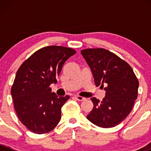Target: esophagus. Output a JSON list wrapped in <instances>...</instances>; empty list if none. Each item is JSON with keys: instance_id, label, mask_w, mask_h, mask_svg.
Instances as JSON below:
<instances>
[{"instance_id": "esophagus-1", "label": "esophagus", "mask_w": 151, "mask_h": 151, "mask_svg": "<svg viewBox=\"0 0 151 151\" xmlns=\"http://www.w3.org/2000/svg\"><path fill=\"white\" fill-rule=\"evenodd\" d=\"M75 99L77 100V101H83L85 99V98H84V97L80 96H78V95L75 96Z\"/></svg>"}]
</instances>
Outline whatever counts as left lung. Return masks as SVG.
<instances>
[{
    "mask_svg": "<svg viewBox=\"0 0 151 151\" xmlns=\"http://www.w3.org/2000/svg\"><path fill=\"white\" fill-rule=\"evenodd\" d=\"M89 65L96 86L106 91L101 101L91 98L93 107L88 121L101 128H112L129 115L137 98L139 81L130 65L112 52L103 48L81 50Z\"/></svg>",
    "mask_w": 151,
    "mask_h": 151,
    "instance_id": "left-lung-1",
    "label": "left lung"
}]
</instances>
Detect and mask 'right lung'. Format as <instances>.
Returning <instances> with one entry per match:
<instances>
[{
	"mask_svg": "<svg viewBox=\"0 0 151 151\" xmlns=\"http://www.w3.org/2000/svg\"><path fill=\"white\" fill-rule=\"evenodd\" d=\"M72 48L48 46L35 52L17 71L11 94L20 122L31 132L48 133L61 118V108L69 96H58L50 85L57 83L62 67L74 55Z\"/></svg>",
	"mask_w": 151,
	"mask_h": 151,
	"instance_id": "obj_1",
	"label": "right lung"
}]
</instances>
